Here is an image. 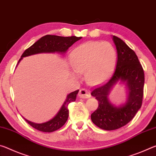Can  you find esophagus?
Listing matches in <instances>:
<instances>
[{"instance_id":"obj_1","label":"esophagus","mask_w":156,"mask_h":156,"mask_svg":"<svg viewBox=\"0 0 156 156\" xmlns=\"http://www.w3.org/2000/svg\"><path fill=\"white\" fill-rule=\"evenodd\" d=\"M79 96H80V98H83V99L89 98L91 97L90 92H89V90H88L87 89H85V88L81 89L80 90V93H79Z\"/></svg>"}]
</instances>
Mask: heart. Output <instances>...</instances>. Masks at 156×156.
<instances>
[{
	"mask_svg": "<svg viewBox=\"0 0 156 156\" xmlns=\"http://www.w3.org/2000/svg\"><path fill=\"white\" fill-rule=\"evenodd\" d=\"M117 52L108 42L89 41L75 48L70 54L73 75L85 73L89 83L103 82L111 76L115 67Z\"/></svg>",
	"mask_w": 156,
	"mask_h": 156,
	"instance_id": "1",
	"label": "heart"
}]
</instances>
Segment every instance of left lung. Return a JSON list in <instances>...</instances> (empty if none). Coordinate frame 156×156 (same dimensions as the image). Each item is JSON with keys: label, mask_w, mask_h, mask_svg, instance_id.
<instances>
[{"label": "left lung", "mask_w": 156, "mask_h": 156, "mask_svg": "<svg viewBox=\"0 0 156 156\" xmlns=\"http://www.w3.org/2000/svg\"><path fill=\"white\" fill-rule=\"evenodd\" d=\"M113 39L117 52L115 70L108 80L96 86L91 93L99 104L91 114L92 122L106 131L119 129L131 121L141 108L144 95V73L137 56L121 39L113 36ZM119 80L126 82L129 91L126 103L117 107L110 104L108 95Z\"/></svg>", "instance_id": "obj_1"}]
</instances>
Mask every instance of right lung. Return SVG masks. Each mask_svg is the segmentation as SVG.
Masks as SVG:
<instances>
[{
  "label": "right lung",
  "mask_w": 156,
  "mask_h": 156,
  "mask_svg": "<svg viewBox=\"0 0 156 156\" xmlns=\"http://www.w3.org/2000/svg\"><path fill=\"white\" fill-rule=\"evenodd\" d=\"M81 39V37H76L75 36L63 37L56 35H45L38 40L37 42H35L32 46L25 50V52L23 53L20 57L19 62L22 59L23 57L39 54V53H50L56 52L65 53L71 45ZM78 92L79 90L72 92L69 94L59 111L58 112L55 117L50 120L42 124H36L24 118L25 120L33 128L39 130L40 131L50 133L57 131L61 127H62L67 121L69 115L68 106L70 102L76 100Z\"/></svg>",
  "instance_id": "add662e5"
}]
</instances>
